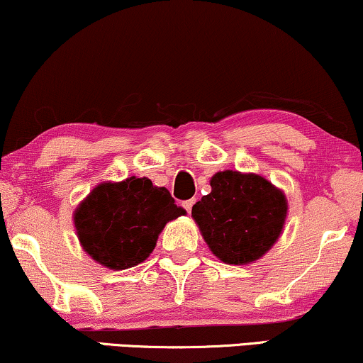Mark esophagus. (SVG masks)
<instances>
[{"instance_id":"obj_1","label":"esophagus","mask_w":363,"mask_h":363,"mask_svg":"<svg viewBox=\"0 0 363 363\" xmlns=\"http://www.w3.org/2000/svg\"><path fill=\"white\" fill-rule=\"evenodd\" d=\"M193 205H195V200H188V201H185L183 203V208H185V210L190 213L191 211V208H193Z\"/></svg>"}]
</instances>
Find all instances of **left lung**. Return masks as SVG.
Returning a JSON list of instances; mask_svg holds the SVG:
<instances>
[{"label": "left lung", "mask_w": 363, "mask_h": 363, "mask_svg": "<svg viewBox=\"0 0 363 363\" xmlns=\"http://www.w3.org/2000/svg\"><path fill=\"white\" fill-rule=\"evenodd\" d=\"M210 185V195L191 208L208 247L226 264L259 259L284 228V193L261 175L233 170L218 172Z\"/></svg>", "instance_id": "left-lung-1"}]
</instances>
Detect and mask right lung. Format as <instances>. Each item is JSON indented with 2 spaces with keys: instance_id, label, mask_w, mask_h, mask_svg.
<instances>
[{
  "instance_id": "add662e5",
  "label": "right lung",
  "mask_w": 363,
  "mask_h": 363,
  "mask_svg": "<svg viewBox=\"0 0 363 363\" xmlns=\"http://www.w3.org/2000/svg\"><path fill=\"white\" fill-rule=\"evenodd\" d=\"M185 213L167 188L130 177L94 188L74 211V225L82 250L117 271L145 261L167 223Z\"/></svg>"
}]
</instances>
